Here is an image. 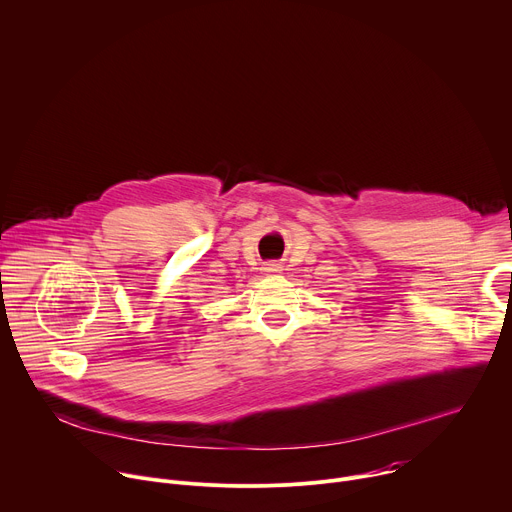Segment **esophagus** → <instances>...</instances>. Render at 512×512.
I'll list each match as a JSON object with an SVG mask.
<instances>
[{
  "instance_id": "1",
  "label": "esophagus",
  "mask_w": 512,
  "mask_h": 512,
  "mask_svg": "<svg viewBox=\"0 0 512 512\" xmlns=\"http://www.w3.org/2000/svg\"><path fill=\"white\" fill-rule=\"evenodd\" d=\"M263 271H265V273H279V271H281V267H279V263L269 261V263H265V265H263Z\"/></svg>"
}]
</instances>
